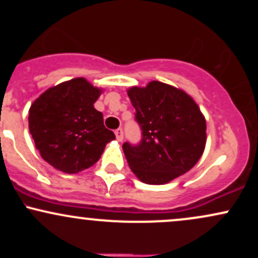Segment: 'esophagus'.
Listing matches in <instances>:
<instances>
[{
  "label": "esophagus",
  "mask_w": 258,
  "mask_h": 258,
  "mask_svg": "<svg viewBox=\"0 0 258 258\" xmlns=\"http://www.w3.org/2000/svg\"><path fill=\"white\" fill-rule=\"evenodd\" d=\"M115 136H116V139L119 142H121L123 139V131H122V128H117V130H115Z\"/></svg>",
  "instance_id": "1"
}]
</instances>
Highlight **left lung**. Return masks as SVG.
<instances>
[{
	"label": "left lung",
	"instance_id": "obj_1",
	"mask_svg": "<svg viewBox=\"0 0 258 258\" xmlns=\"http://www.w3.org/2000/svg\"><path fill=\"white\" fill-rule=\"evenodd\" d=\"M127 94L142 131L138 144L122 146L132 172L147 184H165L188 172L206 144V121L193 98L159 81Z\"/></svg>",
	"mask_w": 258,
	"mask_h": 258
}]
</instances>
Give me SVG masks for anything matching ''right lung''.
Instances as JSON below:
<instances>
[{"mask_svg":"<svg viewBox=\"0 0 258 258\" xmlns=\"http://www.w3.org/2000/svg\"><path fill=\"white\" fill-rule=\"evenodd\" d=\"M102 90L84 78L48 88L32 103L29 130L44 161L65 173L93 166L114 132L94 109Z\"/></svg>","mask_w":258,"mask_h":258,"instance_id":"add662e5","label":"right lung"}]
</instances>
